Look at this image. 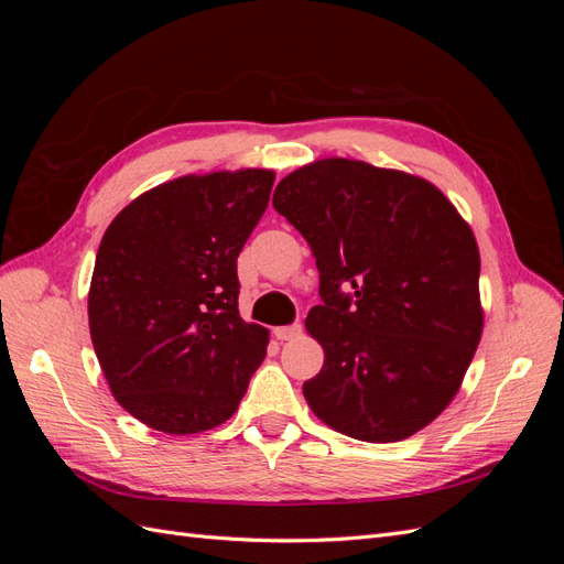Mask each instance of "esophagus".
I'll return each instance as SVG.
<instances>
[{"instance_id": "obj_1", "label": "esophagus", "mask_w": 564, "mask_h": 564, "mask_svg": "<svg viewBox=\"0 0 564 564\" xmlns=\"http://www.w3.org/2000/svg\"><path fill=\"white\" fill-rule=\"evenodd\" d=\"M301 324L294 322V324H286V327H275L272 329V334H275V338L280 340H292V338H299L301 336Z\"/></svg>"}]
</instances>
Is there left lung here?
Instances as JSON below:
<instances>
[{
  "instance_id": "left-lung-1",
  "label": "left lung",
  "mask_w": 564,
  "mask_h": 564,
  "mask_svg": "<svg viewBox=\"0 0 564 564\" xmlns=\"http://www.w3.org/2000/svg\"><path fill=\"white\" fill-rule=\"evenodd\" d=\"M272 207L311 245L324 348L303 383L313 412L365 442H398L442 414L482 334L480 251L437 187L344 158L284 176Z\"/></svg>"
}]
</instances>
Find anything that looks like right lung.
<instances>
[{
    "instance_id": "add662e5",
    "label": "right lung",
    "mask_w": 564,
    "mask_h": 564,
    "mask_svg": "<svg viewBox=\"0 0 564 564\" xmlns=\"http://www.w3.org/2000/svg\"><path fill=\"white\" fill-rule=\"evenodd\" d=\"M272 183L265 169L169 181L119 212L100 240L94 350L117 402L150 429H216L263 362L268 332L237 311V256Z\"/></svg>"
}]
</instances>
